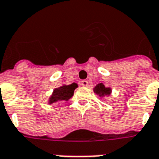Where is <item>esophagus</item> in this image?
<instances>
[{"instance_id": "obj_1", "label": "esophagus", "mask_w": 159, "mask_h": 159, "mask_svg": "<svg viewBox=\"0 0 159 159\" xmlns=\"http://www.w3.org/2000/svg\"><path fill=\"white\" fill-rule=\"evenodd\" d=\"M81 84H82V86H84V87H87L89 84L88 81L87 80H82L81 81Z\"/></svg>"}]
</instances>
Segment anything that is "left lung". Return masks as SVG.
Returning a JSON list of instances; mask_svg holds the SVG:
<instances>
[{"label":"left lung","instance_id":"1","mask_svg":"<svg viewBox=\"0 0 159 159\" xmlns=\"http://www.w3.org/2000/svg\"><path fill=\"white\" fill-rule=\"evenodd\" d=\"M94 93L99 97L109 96L112 93V89L110 87H106L104 84L99 83L94 86L93 89Z\"/></svg>","mask_w":159,"mask_h":159}]
</instances>
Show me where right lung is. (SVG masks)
Here are the masks:
<instances>
[{"instance_id": "add662e5", "label": "right lung", "mask_w": 159, "mask_h": 159, "mask_svg": "<svg viewBox=\"0 0 159 159\" xmlns=\"http://www.w3.org/2000/svg\"><path fill=\"white\" fill-rule=\"evenodd\" d=\"M78 88V84L72 83L70 84H62L60 87L55 88L51 95L48 99V104H52L56 102L68 101L74 95V91Z\"/></svg>"}]
</instances>
